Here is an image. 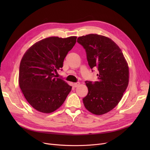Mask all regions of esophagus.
<instances>
[{
	"label": "esophagus",
	"mask_w": 150,
	"mask_h": 150,
	"mask_svg": "<svg viewBox=\"0 0 150 150\" xmlns=\"http://www.w3.org/2000/svg\"><path fill=\"white\" fill-rule=\"evenodd\" d=\"M80 84V83H79V82H77V83H74V86L75 88H76V87H78V86H79Z\"/></svg>",
	"instance_id": "obj_1"
}]
</instances>
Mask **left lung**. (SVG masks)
Returning <instances> with one entry per match:
<instances>
[{"label":"left lung","mask_w":150,"mask_h":150,"mask_svg":"<svg viewBox=\"0 0 150 150\" xmlns=\"http://www.w3.org/2000/svg\"><path fill=\"white\" fill-rule=\"evenodd\" d=\"M77 42L85 49L90 67L99 72L97 81H86L88 93L83 104L93 114H105L119 104L128 87V62L120 47L106 36L89 34L78 38Z\"/></svg>","instance_id":"1"}]
</instances>
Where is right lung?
I'll return each instance as SVG.
<instances>
[{
  "mask_svg": "<svg viewBox=\"0 0 150 150\" xmlns=\"http://www.w3.org/2000/svg\"><path fill=\"white\" fill-rule=\"evenodd\" d=\"M76 36H52L42 39L25 52L19 66V84L28 103L37 111L49 114L64 103L72 90L54 74L63 66Z\"/></svg>",
  "mask_w": 150,
  "mask_h": 150,
  "instance_id": "1",
  "label": "right lung"
}]
</instances>
